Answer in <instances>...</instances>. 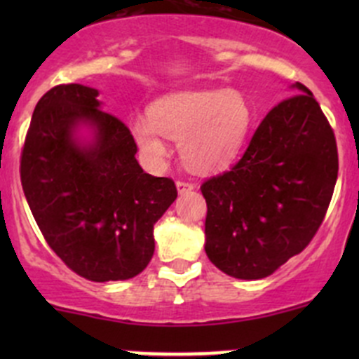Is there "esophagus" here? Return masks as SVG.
<instances>
[{
	"label": "esophagus",
	"instance_id": "obj_1",
	"mask_svg": "<svg viewBox=\"0 0 359 359\" xmlns=\"http://www.w3.org/2000/svg\"><path fill=\"white\" fill-rule=\"evenodd\" d=\"M193 189H194V184L186 182V180H177V191H179V194L189 193V191Z\"/></svg>",
	"mask_w": 359,
	"mask_h": 359
}]
</instances>
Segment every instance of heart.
<instances>
[{"instance_id":"heart-1","label":"heart","mask_w":359,"mask_h":359,"mask_svg":"<svg viewBox=\"0 0 359 359\" xmlns=\"http://www.w3.org/2000/svg\"><path fill=\"white\" fill-rule=\"evenodd\" d=\"M151 116L132 123L137 146L149 161L159 163L170 154L165 137L180 142L189 166L213 172L229 165L240 153L252 121L241 93L234 90H184L161 97Z\"/></svg>"}]
</instances>
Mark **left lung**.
I'll return each instance as SVG.
<instances>
[{"label": "left lung", "instance_id": "1", "mask_svg": "<svg viewBox=\"0 0 359 359\" xmlns=\"http://www.w3.org/2000/svg\"><path fill=\"white\" fill-rule=\"evenodd\" d=\"M274 106L240 161L201 186L205 252L222 273L262 280L309 245L337 182L334 130L302 83Z\"/></svg>", "mask_w": 359, "mask_h": 359}]
</instances>
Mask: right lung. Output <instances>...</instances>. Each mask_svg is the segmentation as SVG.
<instances>
[{"label": "right lung", "mask_w": 359, "mask_h": 359, "mask_svg": "<svg viewBox=\"0 0 359 359\" xmlns=\"http://www.w3.org/2000/svg\"><path fill=\"white\" fill-rule=\"evenodd\" d=\"M97 97L99 90L72 83L39 99L20 180L50 248L76 274L104 283L146 269L154 224L175 201L177 187L144 172L130 130L100 109Z\"/></svg>", "instance_id": "1"}]
</instances>
